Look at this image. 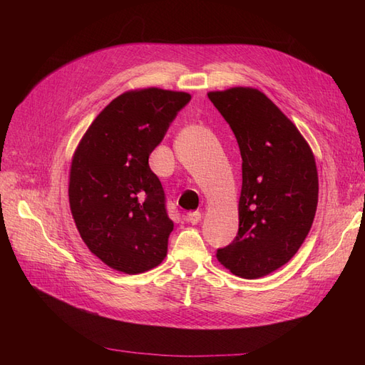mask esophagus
I'll return each mask as SVG.
<instances>
[{"mask_svg": "<svg viewBox=\"0 0 365 365\" xmlns=\"http://www.w3.org/2000/svg\"><path fill=\"white\" fill-rule=\"evenodd\" d=\"M184 219L187 220V222H190V224L196 225V224L201 220V213H200V212H190V213L185 215Z\"/></svg>", "mask_w": 365, "mask_h": 365, "instance_id": "34e87169", "label": "esophagus"}]
</instances>
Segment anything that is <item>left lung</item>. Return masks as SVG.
Segmentation results:
<instances>
[{"label": "left lung", "mask_w": 365, "mask_h": 365, "mask_svg": "<svg viewBox=\"0 0 365 365\" xmlns=\"http://www.w3.org/2000/svg\"><path fill=\"white\" fill-rule=\"evenodd\" d=\"M208 98L235 132L242 157L239 231L216 257L237 277H264L295 256L312 227L318 204L314 153L256 88L212 91Z\"/></svg>", "instance_id": "8db88e82"}]
</instances>
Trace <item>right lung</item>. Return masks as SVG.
Listing matches in <instances>:
<instances>
[{"label": "right lung", "mask_w": 365, "mask_h": 365, "mask_svg": "<svg viewBox=\"0 0 365 365\" xmlns=\"http://www.w3.org/2000/svg\"><path fill=\"white\" fill-rule=\"evenodd\" d=\"M190 98L160 88L120 94L94 118L74 152L71 215L86 247L109 268L140 274L168 254L173 222L149 155Z\"/></svg>", "instance_id": "right-lung-1"}]
</instances>
